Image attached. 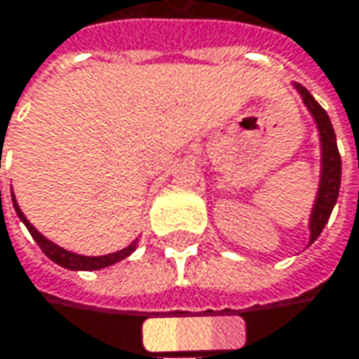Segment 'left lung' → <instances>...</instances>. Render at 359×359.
Wrapping results in <instances>:
<instances>
[{
  "label": "left lung",
  "instance_id": "obj_1",
  "mask_svg": "<svg viewBox=\"0 0 359 359\" xmlns=\"http://www.w3.org/2000/svg\"><path fill=\"white\" fill-rule=\"evenodd\" d=\"M296 88L302 94L304 104L309 107L312 116L316 118V125L320 131V142H323V177H320L318 197H316L314 210L310 215V243H314L318 238V234L323 232L325 224L329 222L333 205L337 203L339 184H341V156L337 149L335 131H333V125H331L327 111L312 98V94L304 86L296 83Z\"/></svg>",
  "mask_w": 359,
  "mask_h": 359
}]
</instances>
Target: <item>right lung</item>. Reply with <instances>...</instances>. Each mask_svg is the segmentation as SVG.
Wrapping results in <instances>:
<instances>
[{"instance_id":"1","label":"right lung","mask_w":359,"mask_h":359,"mask_svg":"<svg viewBox=\"0 0 359 359\" xmlns=\"http://www.w3.org/2000/svg\"><path fill=\"white\" fill-rule=\"evenodd\" d=\"M12 199H14V193H12ZM14 208H16L18 217L24 222V226H26L28 232L32 234V238L36 241V245L41 246V250L49 257L50 261H55L57 265H61V267H65V269H72V271H94V269H102V267H109V265H113L116 261L129 257V255L135 250V243H131L127 248H123V250H118V252H113V255H104V257H82V255L69 252V250H65V248H61V246H57L55 243L47 241V238H45V236H43V234L24 217V213L20 212L16 199H14Z\"/></svg>"}]
</instances>
